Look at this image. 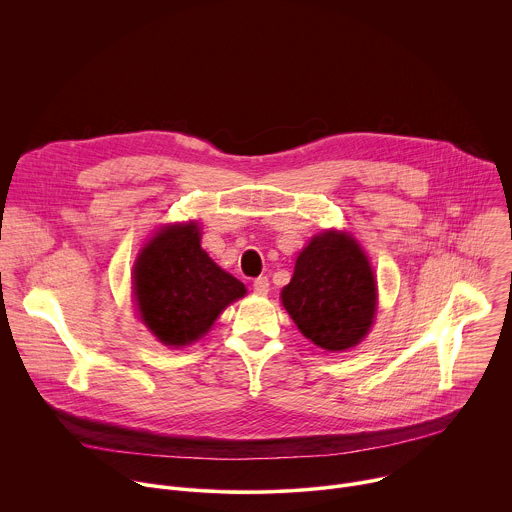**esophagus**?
I'll use <instances>...</instances> for the list:
<instances>
[{"instance_id":"34e87169","label":"esophagus","mask_w":512,"mask_h":512,"mask_svg":"<svg viewBox=\"0 0 512 512\" xmlns=\"http://www.w3.org/2000/svg\"><path fill=\"white\" fill-rule=\"evenodd\" d=\"M253 291L257 296H267V291H269V279L267 277H257L255 281H253Z\"/></svg>"}]
</instances>
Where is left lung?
Returning a JSON list of instances; mask_svg holds the SVG:
<instances>
[{
  "label": "left lung",
  "instance_id": "left-lung-1",
  "mask_svg": "<svg viewBox=\"0 0 512 512\" xmlns=\"http://www.w3.org/2000/svg\"><path fill=\"white\" fill-rule=\"evenodd\" d=\"M281 304L316 346L336 352L369 334L377 312V279L356 239L340 231L316 235L298 255Z\"/></svg>",
  "mask_w": 512,
  "mask_h": 512
}]
</instances>
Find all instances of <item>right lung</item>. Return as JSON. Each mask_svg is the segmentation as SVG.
Returning <instances> with one entry per match:
<instances>
[{"mask_svg":"<svg viewBox=\"0 0 512 512\" xmlns=\"http://www.w3.org/2000/svg\"><path fill=\"white\" fill-rule=\"evenodd\" d=\"M133 294L141 322L166 346H188L247 294L200 247L198 223L162 227L139 251Z\"/></svg>","mask_w":512,"mask_h":512,"instance_id":"right-lung-1","label":"right lung"}]
</instances>
